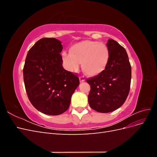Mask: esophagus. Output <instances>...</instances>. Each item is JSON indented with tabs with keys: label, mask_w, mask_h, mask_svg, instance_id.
Instances as JSON below:
<instances>
[{
	"label": "esophagus",
	"mask_w": 157,
	"mask_h": 157,
	"mask_svg": "<svg viewBox=\"0 0 157 157\" xmlns=\"http://www.w3.org/2000/svg\"><path fill=\"white\" fill-rule=\"evenodd\" d=\"M80 82L85 81V78H84V76H81V77H80Z\"/></svg>",
	"instance_id": "34e87169"
}]
</instances>
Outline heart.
I'll return each mask as SVG.
<instances>
[{"label":"heart","mask_w":157,"mask_h":157,"mask_svg":"<svg viewBox=\"0 0 157 157\" xmlns=\"http://www.w3.org/2000/svg\"><path fill=\"white\" fill-rule=\"evenodd\" d=\"M62 58L68 70L77 71L82 63L84 73L90 77H95L106 69L109 52L107 46L102 42L84 40L71 47L70 53L64 52Z\"/></svg>","instance_id":"obj_1"}]
</instances>
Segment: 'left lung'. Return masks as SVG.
Instances as JSON below:
<instances>
[{"label": "left lung", "instance_id": "8db88e82", "mask_svg": "<svg viewBox=\"0 0 157 157\" xmlns=\"http://www.w3.org/2000/svg\"><path fill=\"white\" fill-rule=\"evenodd\" d=\"M109 61L105 71L88 78L89 105L99 113H109L121 107L130 89L132 69L126 51L118 42L108 40Z\"/></svg>", "mask_w": 157, "mask_h": 157}]
</instances>
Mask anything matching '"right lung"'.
<instances>
[{
  "label": "right lung",
  "mask_w": 157,
  "mask_h": 157,
  "mask_svg": "<svg viewBox=\"0 0 157 157\" xmlns=\"http://www.w3.org/2000/svg\"><path fill=\"white\" fill-rule=\"evenodd\" d=\"M63 49L54 38H43L29 50L23 67V80L30 102L38 111L50 115L65 112L79 85L77 74L62 66Z\"/></svg>",
  "instance_id": "right-lung-1"
}]
</instances>
